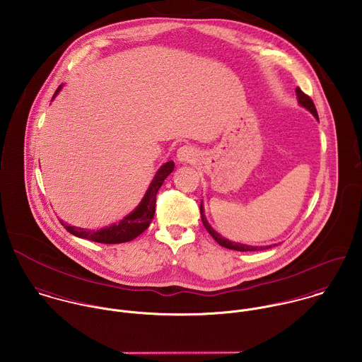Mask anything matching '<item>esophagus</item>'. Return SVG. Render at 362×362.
Masks as SVG:
<instances>
[{
	"label": "esophagus",
	"mask_w": 362,
	"mask_h": 362,
	"mask_svg": "<svg viewBox=\"0 0 362 362\" xmlns=\"http://www.w3.org/2000/svg\"><path fill=\"white\" fill-rule=\"evenodd\" d=\"M177 157H178V160L182 161V163H189V161L195 160V157H197V150H195V147H192V146H189V144H185V146H182V147L178 148Z\"/></svg>",
	"instance_id": "34e87169"
}]
</instances>
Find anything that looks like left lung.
<instances>
[{"label": "left lung", "instance_id": "left-lung-1", "mask_svg": "<svg viewBox=\"0 0 362 362\" xmlns=\"http://www.w3.org/2000/svg\"><path fill=\"white\" fill-rule=\"evenodd\" d=\"M296 97H298V101H299V104L302 105V107H305L306 110H309L317 119H319V117H317V111H316V107H315V104H313V101H312V98L309 97V95H306L299 87L296 88ZM199 211H201V219H202V223H204V226H205V229L208 230V233L215 239V240L218 241L222 247H226V248H230V250H236V251H257V250H262V247H252V245H245V244H240V243H233V241L226 240V239H223L219 233H216L212 228H211V225L208 223V221H206V218H205V215H204V208H202V205H201V208H199Z\"/></svg>", "mask_w": 362, "mask_h": 362}]
</instances>
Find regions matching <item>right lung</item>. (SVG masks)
I'll list each match as a JSON object with an SVG mask.
<instances>
[{
  "label": "right lung",
  "mask_w": 362,
  "mask_h": 362,
  "mask_svg": "<svg viewBox=\"0 0 362 362\" xmlns=\"http://www.w3.org/2000/svg\"><path fill=\"white\" fill-rule=\"evenodd\" d=\"M60 88L62 87H59L56 90L53 98L56 97V94L59 93ZM173 170H174V163L173 161H167L165 164L161 165V168L157 171L153 182L150 184L143 201L140 202V205L130 215L123 218L118 225H111L110 228H104V229H100V230H87V229L74 228V226H70L67 223H63V221H60V223L71 235H74L77 238H81V239L95 241V243L117 244V243L133 240L139 235H141L148 228V225L151 223V221L154 218V212H156L157 192H158L160 187L163 185L164 180L173 173Z\"/></svg>",
  "instance_id": "right-lung-1"
}]
</instances>
